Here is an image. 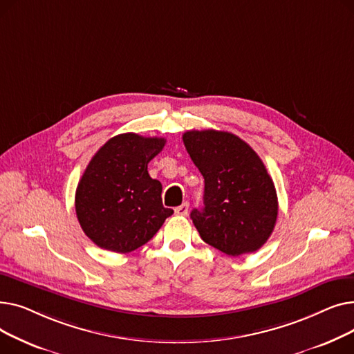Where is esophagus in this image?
Here are the masks:
<instances>
[{
	"label": "esophagus",
	"mask_w": 354,
	"mask_h": 354,
	"mask_svg": "<svg viewBox=\"0 0 354 354\" xmlns=\"http://www.w3.org/2000/svg\"><path fill=\"white\" fill-rule=\"evenodd\" d=\"M188 209H189V203H188V202H183L182 205H179V207L175 208V214L185 216V215L188 214Z\"/></svg>",
	"instance_id": "obj_1"
}]
</instances>
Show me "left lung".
Here are the masks:
<instances>
[{
	"mask_svg": "<svg viewBox=\"0 0 354 354\" xmlns=\"http://www.w3.org/2000/svg\"><path fill=\"white\" fill-rule=\"evenodd\" d=\"M182 140L205 179L203 208L191 212L201 238L230 257L261 248L278 215L274 182L263 160L230 132L189 130Z\"/></svg>",
	"mask_w": 354,
	"mask_h": 354,
	"instance_id": "obj_1",
	"label": "left lung"
}]
</instances>
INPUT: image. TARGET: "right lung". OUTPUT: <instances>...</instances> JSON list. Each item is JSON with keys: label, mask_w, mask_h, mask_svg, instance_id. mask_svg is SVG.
I'll list each match as a JSON object with an SVG mask.
<instances>
[{"label": "right lung", "mask_w": 354, "mask_h": 354, "mask_svg": "<svg viewBox=\"0 0 354 354\" xmlns=\"http://www.w3.org/2000/svg\"><path fill=\"white\" fill-rule=\"evenodd\" d=\"M165 143L163 138L122 133L109 139L88 162L76 189V214L97 247L133 251L174 214L162 203V183L147 172V163Z\"/></svg>", "instance_id": "obj_1"}]
</instances>
